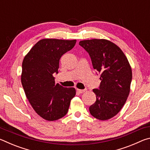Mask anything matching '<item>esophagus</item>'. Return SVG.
I'll list each match as a JSON object with an SVG mask.
<instances>
[{"label":"esophagus","instance_id":"1","mask_svg":"<svg viewBox=\"0 0 150 150\" xmlns=\"http://www.w3.org/2000/svg\"><path fill=\"white\" fill-rule=\"evenodd\" d=\"M86 89H79V88H77V91L79 93H84Z\"/></svg>","mask_w":150,"mask_h":150}]
</instances>
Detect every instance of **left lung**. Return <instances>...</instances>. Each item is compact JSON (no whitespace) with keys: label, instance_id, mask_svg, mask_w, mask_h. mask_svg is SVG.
Wrapping results in <instances>:
<instances>
[{"label":"left lung","instance_id":"left-lung-1","mask_svg":"<svg viewBox=\"0 0 150 150\" xmlns=\"http://www.w3.org/2000/svg\"><path fill=\"white\" fill-rule=\"evenodd\" d=\"M79 44L89 54L94 69L100 73L99 88L93 89L96 100L89 107L90 113L98 120H108L119 112L130 93V63L120 48L107 40H83Z\"/></svg>","mask_w":150,"mask_h":150}]
</instances>
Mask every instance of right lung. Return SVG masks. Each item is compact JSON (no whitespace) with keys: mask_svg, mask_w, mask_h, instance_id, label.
Returning <instances> with one entry per match:
<instances>
[{"mask_svg":"<svg viewBox=\"0 0 150 150\" xmlns=\"http://www.w3.org/2000/svg\"><path fill=\"white\" fill-rule=\"evenodd\" d=\"M76 40L43 39L24 57L21 82L30 105L38 115L48 121L56 120L67 113L75 88L55 84L59 59L72 49Z\"/></svg>","mask_w":150,"mask_h":150,"instance_id":"obj_1","label":"right lung"}]
</instances>
